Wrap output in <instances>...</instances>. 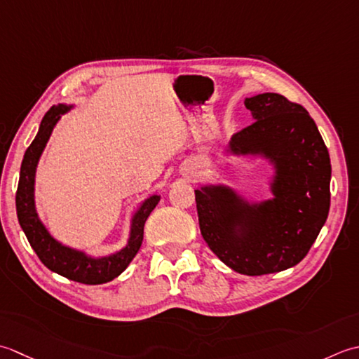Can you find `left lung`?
Here are the masks:
<instances>
[{"mask_svg": "<svg viewBox=\"0 0 359 359\" xmlns=\"http://www.w3.org/2000/svg\"><path fill=\"white\" fill-rule=\"evenodd\" d=\"M255 119L231 139L236 153H263L277 175L259 206L224 187L195 190L201 236L218 259L246 276L279 273L309 254L330 209L332 165L309 111L282 94L245 99Z\"/></svg>", "mask_w": 359, "mask_h": 359, "instance_id": "obj_1", "label": "left lung"}]
</instances>
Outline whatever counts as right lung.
<instances>
[{"label":"right lung","mask_w":359,"mask_h":359,"mask_svg":"<svg viewBox=\"0 0 359 359\" xmlns=\"http://www.w3.org/2000/svg\"><path fill=\"white\" fill-rule=\"evenodd\" d=\"M65 111H68L67 105H57L49 109L40 123L39 133H36L32 144L29 145L25 153L15 196L18 222L21 229L25 231L32 250L39 255L43 265L49 268L50 271L67 277L69 280L86 285L107 283L116 279L130 265V262L133 260L136 252L139 251L144 238L145 220L149 218L150 212L156 208L159 196L153 195L142 203V206L139 208L136 215L133 217L128 245L122 251L109 255V257H86L83 252L63 246L50 237L35 212L34 180L36 163H39L41 151L45 149L50 133H53V128L55 127L57 121L60 119V114H63Z\"/></svg>","instance_id":"1"}]
</instances>
